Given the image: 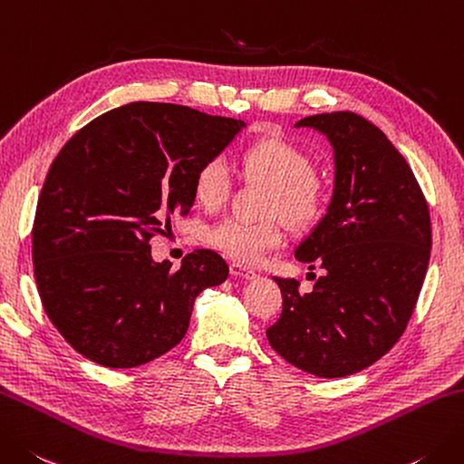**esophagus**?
Masks as SVG:
<instances>
[{
    "mask_svg": "<svg viewBox=\"0 0 464 464\" xmlns=\"http://www.w3.org/2000/svg\"><path fill=\"white\" fill-rule=\"evenodd\" d=\"M231 276H235V277H243V279H253V277H257L256 271H253L251 267H245V266H241V263H231Z\"/></svg>",
    "mask_w": 464,
    "mask_h": 464,
    "instance_id": "obj_1",
    "label": "esophagus"
}]
</instances>
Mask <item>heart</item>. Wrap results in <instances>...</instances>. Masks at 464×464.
Segmentation results:
<instances>
[{
  "label": "heart",
  "mask_w": 464,
  "mask_h": 464,
  "mask_svg": "<svg viewBox=\"0 0 464 464\" xmlns=\"http://www.w3.org/2000/svg\"><path fill=\"white\" fill-rule=\"evenodd\" d=\"M243 175L269 188L263 221H243L237 217L215 223L203 239L213 249L239 263H259L269 251L284 243L279 215L294 229H307L324 215L330 198V180L312 167L310 154L281 136H266L241 152ZM233 179L221 154L207 159L193 179L195 201L213 211L231 193Z\"/></svg>",
  "instance_id": "obj_1"
}]
</instances>
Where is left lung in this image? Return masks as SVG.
Wrapping results in <instances>:
<instances>
[{
    "label": "left lung",
    "mask_w": 464,
    "mask_h": 464,
    "mask_svg": "<svg viewBox=\"0 0 464 464\" xmlns=\"http://www.w3.org/2000/svg\"><path fill=\"white\" fill-rule=\"evenodd\" d=\"M328 136L335 177L328 213L295 259L324 269L312 294L276 277L284 297L267 340L281 358L320 378L374 364L401 340L430 259V213L406 159L356 112L302 118Z\"/></svg>",
    "instance_id": "left-lung-1"
}]
</instances>
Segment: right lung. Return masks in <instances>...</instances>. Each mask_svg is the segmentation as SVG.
I'll return each instance as SVG.
<instances>
[{
	"instance_id": "right-lung-1",
	"label": "right lung",
	"mask_w": 464,
	"mask_h": 464,
	"mask_svg": "<svg viewBox=\"0 0 464 464\" xmlns=\"http://www.w3.org/2000/svg\"><path fill=\"white\" fill-rule=\"evenodd\" d=\"M243 121L165 102H130L63 144L45 177L32 229L45 314L72 348L106 368H136L185 338L195 297L229 266L197 249L172 271L149 241L188 215L193 179Z\"/></svg>"
}]
</instances>
